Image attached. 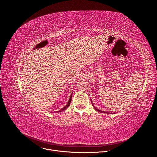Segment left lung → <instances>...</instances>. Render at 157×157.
Returning a JSON list of instances; mask_svg holds the SVG:
<instances>
[{
	"label": "left lung",
	"mask_w": 157,
	"mask_h": 157,
	"mask_svg": "<svg viewBox=\"0 0 157 157\" xmlns=\"http://www.w3.org/2000/svg\"><path fill=\"white\" fill-rule=\"evenodd\" d=\"M91 102H92V101H91ZM93 106L94 107V108L96 109V110H97L98 112H101V113H105V112H104V111H102V110H99V109H96V107L93 104ZM110 114H113V113H110ZM115 114V113H114Z\"/></svg>",
	"instance_id": "left-lung-1"
}]
</instances>
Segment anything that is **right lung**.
<instances>
[{
    "label": "right lung",
    "instance_id": "right-lung-1",
    "mask_svg": "<svg viewBox=\"0 0 157 157\" xmlns=\"http://www.w3.org/2000/svg\"><path fill=\"white\" fill-rule=\"evenodd\" d=\"M71 98H72V94H71V96H70V99H69V101H68V103H67V104H66V105L64 107H63V109H60L59 110H58V111H56V113H59V112H61V111H63V110H66L67 108H68L69 106H70V103H71Z\"/></svg>",
    "mask_w": 157,
    "mask_h": 157
}]
</instances>
